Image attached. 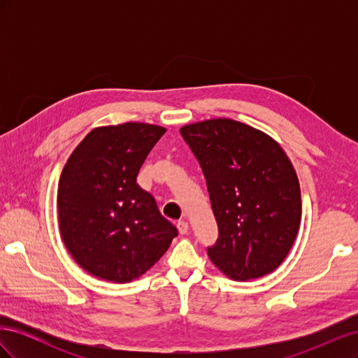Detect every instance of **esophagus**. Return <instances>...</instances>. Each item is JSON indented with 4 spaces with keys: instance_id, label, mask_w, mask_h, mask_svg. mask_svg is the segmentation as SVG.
<instances>
[{
    "instance_id": "1",
    "label": "esophagus",
    "mask_w": 358,
    "mask_h": 358,
    "mask_svg": "<svg viewBox=\"0 0 358 358\" xmlns=\"http://www.w3.org/2000/svg\"><path fill=\"white\" fill-rule=\"evenodd\" d=\"M178 230H179V233H180V234H187V233H188V230H189V225H188V222H185V221H179V222H178Z\"/></svg>"
}]
</instances>
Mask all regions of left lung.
Masks as SVG:
<instances>
[{
  "mask_svg": "<svg viewBox=\"0 0 358 358\" xmlns=\"http://www.w3.org/2000/svg\"><path fill=\"white\" fill-rule=\"evenodd\" d=\"M200 162L218 241L212 263L234 280L272 273L296 241L301 218L300 185L278 142L233 119H209L180 128Z\"/></svg>",
  "mask_w": 358,
  "mask_h": 358,
  "instance_id": "8db88e82",
  "label": "left lung"
}]
</instances>
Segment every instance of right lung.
I'll use <instances>...</instances> for the list:
<instances>
[{
    "instance_id": "1",
    "label": "right lung",
    "mask_w": 358,
    "mask_h": 358,
    "mask_svg": "<svg viewBox=\"0 0 358 358\" xmlns=\"http://www.w3.org/2000/svg\"><path fill=\"white\" fill-rule=\"evenodd\" d=\"M166 128L125 122L94 128L73 150L58 185L64 245L86 272L125 284L166 254L176 227L138 187V170Z\"/></svg>"
}]
</instances>
